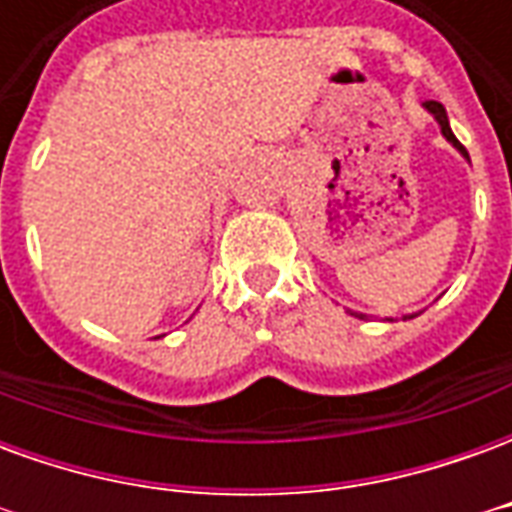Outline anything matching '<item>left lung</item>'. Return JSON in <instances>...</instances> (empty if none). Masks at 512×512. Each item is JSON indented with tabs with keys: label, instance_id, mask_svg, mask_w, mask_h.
<instances>
[{
	"label": "left lung",
	"instance_id": "obj_1",
	"mask_svg": "<svg viewBox=\"0 0 512 512\" xmlns=\"http://www.w3.org/2000/svg\"><path fill=\"white\" fill-rule=\"evenodd\" d=\"M422 109H425V112H428V115L433 117L436 123H439L441 136H444V139H447V142H450V145L455 147V150H458V153H461V156L466 158V161H469V153H466V147H463L461 142L455 139V134H452L450 120H447V109H444V106H441L439 101H425V104H422ZM406 318H408V315H406ZM411 318H414V315H411ZM384 321H392V318H384Z\"/></svg>",
	"mask_w": 512,
	"mask_h": 512
}]
</instances>
